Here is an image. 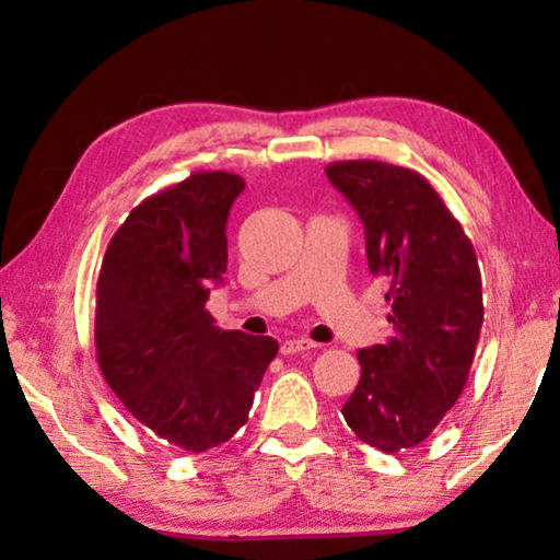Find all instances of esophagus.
<instances>
[{
  "label": "esophagus",
  "mask_w": 560,
  "mask_h": 560,
  "mask_svg": "<svg viewBox=\"0 0 560 560\" xmlns=\"http://www.w3.org/2000/svg\"><path fill=\"white\" fill-rule=\"evenodd\" d=\"M311 348H316L314 340H308V338H289V340H283V343H281V355L303 353V350H311Z\"/></svg>",
  "instance_id": "34e87169"
}]
</instances>
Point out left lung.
Masks as SVG:
<instances>
[{
	"instance_id": "1",
	"label": "left lung",
	"mask_w": 560,
	"mask_h": 560,
	"mask_svg": "<svg viewBox=\"0 0 560 560\" xmlns=\"http://www.w3.org/2000/svg\"><path fill=\"white\" fill-rule=\"evenodd\" d=\"M326 175L365 226L368 267L385 283L393 324L385 346L358 350L360 381L340 412L358 440L393 454L428 440L467 385L485 324L481 271L420 173L343 160Z\"/></svg>"
}]
</instances>
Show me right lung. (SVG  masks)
<instances>
[{"label": "right lung", "mask_w": 560, "mask_h": 560, "mask_svg": "<svg viewBox=\"0 0 560 560\" xmlns=\"http://www.w3.org/2000/svg\"><path fill=\"white\" fill-rule=\"evenodd\" d=\"M234 173H192L118 226L96 289L101 373L140 424L185 452L220 447L249 420L279 353L271 336L222 330L205 308L226 271Z\"/></svg>", "instance_id": "obj_1"}]
</instances>
